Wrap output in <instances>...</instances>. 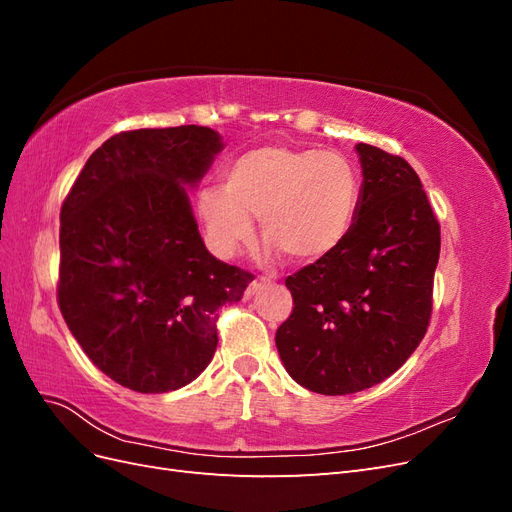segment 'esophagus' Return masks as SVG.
Listing matches in <instances>:
<instances>
[{"mask_svg":"<svg viewBox=\"0 0 512 512\" xmlns=\"http://www.w3.org/2000/svg\"><path fill=\"white\" fill-rule=\"evenodd\" d=\"M267 286H271V280H267V277H258V280H254V282L247 284V288H245V297H254L256 292L265 290Z\"/></svg>","mask_w":512,"mask_h":512,"instance_id":"1","label":"esophagus"}]
</instances>
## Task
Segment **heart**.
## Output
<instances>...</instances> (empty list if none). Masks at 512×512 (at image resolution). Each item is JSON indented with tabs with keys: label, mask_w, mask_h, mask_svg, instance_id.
Returning <instances> with one entry per match:
<instances>
[{
	"label": "heart",
	"mask_w": 512,
	"mask_h": 512,
	"mask_svg": "<svg viewBox=\"0 0 512 512\" xmlns=\"http://www.w3.org/2000/svg\"><path fill=\"white\" fill-rule=\"evenodd\" d=\"M363 179L344 153L262 145L226 166L224 185L203 190L198 209L213 250L230 256L252 239L254 220L294 262L337 252L359 220Z\"/></svg>",
	"instance_id": "heart-1"
}]
</instances>
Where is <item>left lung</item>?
Returning a JSON list of instances; mask_svg holds the SVG:
<instances>
[{
	"instance_id": "left-lung-1",
	"label": "left lung",
	"mask_w": 512,
	"mask_h": 512,
	"mask_svg": "<svg viewBox=\"0 0 512 512\" xmlns=\"http://www.w3.org/2000/svg\"><path fill=\"white\" fill-rule=\"evenodd\" d=\"M359 220L331 256L286 277L292 314L275 333L294 382L320 395L369 389L427 333L440 224L414 168L359 143Z\"/></svg>"
}]
</instances>
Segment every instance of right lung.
<instances>
[{"label":"right lung","mask_w":512,"mask_h":512,"mask_svg":"<svg viewBox=\"0 0 512 512\" xmlns=\"http://www.w3.org/2000/svg\"><path fill=\"white\" fill-rule=\"evenodd\" d=\"M220 149L203 126L119 132L61 205V316L91 363L136 393L198 378L218 348L220 309L254 280L209 254L182 185L203 179Z\"/></svg>","instance_id":"1"}]
</instances>
